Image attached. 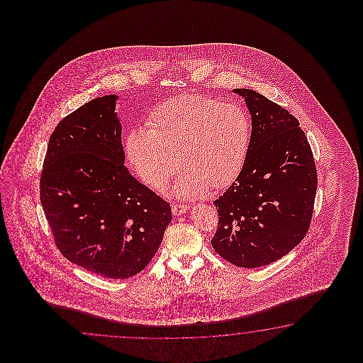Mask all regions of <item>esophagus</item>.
Listing matches in <instances>:
<instances>
[{"label":"esophagus","instance_id":"obj_1","mask_svg":"<svg viewBox=\"0 0 363 363\" xmlns=\"http://www.w3.org/2000/svg\"><path fill=\"white\" fill-rule=\"evenodd\" d=\"M172 213H174V216H180V214H183L185 213L189 206L188 205H184V203H172Z\"/></svg>","mask_w":363,"mask_h":363}]
</instances>
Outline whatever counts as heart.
Segmentation results:
<instances>
[{"label": "heart", "mask_w": 363, "mask_h": 363, "mask_svg": "<svg viewBox=\"0 0 363 363\" xmlns=\"http://www.w3.org/2000/svg\"><path fill=\"white\" fill-rule=\"evenodd\" d=\"M147 124L128 133L125 149L141 180L155 189L178 174L180 160L188 170L177 184L183 197L231 184L245 163L252 128L238 104L182 94L153 108Z\"/></svg>", "instance_id": "heart-1"}]
</instances>
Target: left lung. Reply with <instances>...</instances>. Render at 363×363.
I'll return each mask as SVG.
<instances>
[{
  "instance_id": "8db88e82",
  "label": "left lung",
  "mask_w": 363,
  "mask_h": 363,
  "mask_svg": "<svg viewBox=\"0 0 363 363\" xmlns=\"http://www.w3.org/2000/svg\"><path fill=\"white\" fill-rule=\"evenodd\" d=\"M252 114L245 163L213 203L218 225L211 245L239 267H261L300 244L313 218L315 161L296 116L252 89H233Z\"/></svg>"
}]
</instances>
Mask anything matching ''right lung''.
<instances>
[{
	"mask_svg": "<svg viewBox=\"0 0 363 363\" xmlns=\"http://www.w3.org/2000/svg\"><path fill=\"white\" fill-rule=\"evenodd\" d=\"M116 96L86 102L57 124L40 175V200L55 247L110 279L139 274L170 224V203L124 166Z\"/></svg>",
	"mask_w": 363,
	"mask_h": 363,
	"instance_id": "1",
	"label": "right lung"
}]
</instances>
